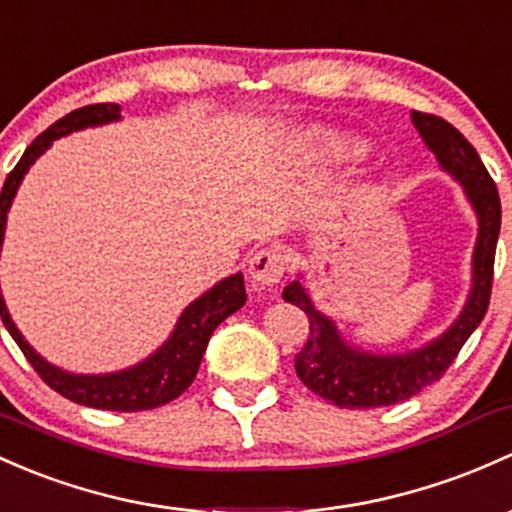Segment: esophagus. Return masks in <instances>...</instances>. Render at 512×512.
<instances>
[{"label":"esophagus","instance_id":"34e87169","mask_svg":"<svg viewBox=\"0 0 512 512\" xmlns=\"http://www.w3.org/2000/svg\"><path fill=\"white\" fill-rule=\"evenodd\" d=\"M285 268H288V256L278 246H271V249H261L251 256L249 276L256 285H278L280 278L285 276Z\"/></svg>","mask_w":512,"mask_h":512}]
</instances>
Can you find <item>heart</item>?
Returning <instances> with one entry per match:
<instances>
[{"label": "heart", "mask_w": 512, "mask_h": 512, "mask_svg": "<svg viewBox=\"0 0 512 512\" xmlns=\"http://www.w3.org/2000/svg\"><path fill=\"white\" fill-rule=\"evenodd\" d=\"M334 151H339V153H356L359 151V148H356L354 144H349V141H342V139H337L334 141Z\"/></svg>", "instance_id": "heart-1"}]
</instances>
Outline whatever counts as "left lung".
Wrapping results in <instances>:
<instances>
[{"label":"left lung","instance_id":"1","mask_svg":"<svg viewBox=\"0 0 512 512\" xmlns=\"http://www.w3.org/2000/svg\"><path fill=\"white\" fill-rule=\"evenodd\" d=\"M412 122L425 144L439 158L442 168L464 185L478 214L474 288L459 320L437 342L403 356H378L356 351L342 342L337 327L315 310L298 280L285 285L283 300L300 307L310 322L307 342L295 354V373L312 393L339 408L366 410L403 403L422 388L437 383L454 364L471 332L486 317L488 302H491L493 263H496L500 232V197L496 183L478 158L476 148L447 119L437 114L412 112Z\"/></svg>","mask_w":512,"mask_h":512}]
</instances>
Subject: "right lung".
Returning <instances> with one entry per match:
<instances>
[{
	"label": "right lung",
	"mask_w": 512,
	"mask_h": 512,
	"mask_svg": "<svg viewBox=\"0 0 512 512\" xmlns=\"http://www.w3.org/2000/svg\"><path fill=\"white\" fill-rule=\"evenodd\" d=\"M112 119H119L117 104H87V107L75 109V112L65 114L56 124L48 126L43 134H38L31 146L26 148L21 161L16 163L12 173L7 175L2 188V236L4 224H7V212L12 205L16 188H19L21 178L29 170L31 163L56 141L58 136L70 134L75 129H85V126L107 124ZM246 302L244 276L224 278L222 283L207 290L200 300H195L188 310L180 317L178 327L170 334V339L153 356H148L144 364L126 368L119 373H107V376H73L60 368L51 366L43 361L41 356L24 342L19 329L14 327L12 317H9L7 305L2 300V322L9 329L12 339L24 351L26 361L34 366V371L48 383L56 393L63 398L73 400L78 405L97 410H114V412H141L161 408L170 403L178 395H183L195 381L197 368H200L202 354H205L207 342H210L212 332L219 327L229 315H234L239 307Z\"/></svg>",
	"instance_id": "right-lung-1"
}]
</instances>
